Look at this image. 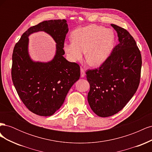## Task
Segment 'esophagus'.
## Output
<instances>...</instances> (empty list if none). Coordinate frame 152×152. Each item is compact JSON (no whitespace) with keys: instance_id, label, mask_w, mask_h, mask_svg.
Wrapping results in <instances>:
<instances>
[{"instance_id":"esophagus-1","label":"esophagus","mask_w":152,"mask_h":152,"mask_svg":"<svg viewBox=\"0 0 152 152\" xmlns=\"http://www.w3.org/2000/svg\"><path fill=\"white\" fill-rule=\"evenodd\" d=\"M86 75V73L85 71L83 68H80V76L81 77H84Z\"/></svg>"}]
</instances>
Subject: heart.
<instances>
[{
  "instance_id": "obj_1",
  "label": "heart",
  "mask_w": 152,
  "mask_h": 152,
  "mask_svg": "<svg viewBox=\"0 0 152 152\" xmlns=\"http://www.w3.org/2000/svg\"><path fill=\"white\" fill-rule=\"evenodd\" d=\"M72 40L65 42L63 49L68 59L77 62L83 59L92 66H99L107 60L113 47L114 34L111 29L96 25H90L75 30Z\"/></svg>"
}]
</instances>
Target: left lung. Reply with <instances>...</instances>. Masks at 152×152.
<instances>
[{"label": "left lung", "mask_w": 152, "mask_h": 152, "mask_svg": "<svg viewBox=\"0 0 152 152\" xmlns=\"http://www.w3.org/2000/svg\"><path fill=\"white\" fill-rule=\"evenodd\" d=\"M111 26L117 31L118 44L102 66L86 72L88 103L102 117L113 115L125 107L136 92L141 76V55L135 40L126 29Z\"/></svg>", "instance_id": "1"}]
</instances>
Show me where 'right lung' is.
Listing matches in <instances>:
<instances>
[{
  "label": "right lung",
  "instance_id": "right-lung-1",
  "mask_svg": "<svg viewBox=\"0 0 152 152\" xmlns=\"http://www.w3.org/2000/svg\"><path fill=\"white\" fill-rule=\"evenodd\" d=\"M44 31L57 43L51 61L34 62L28 53V37ZM68 31L66 20L44 21L22 35L12 53L11 75L20 99L30 111L40 116H50L63 104L72 86L79 79L80 66L64 58L63 44Z\"/></svg>",
  "mask_w": 152,
  "mask_h": 152
}]
</instances>
